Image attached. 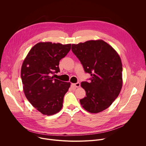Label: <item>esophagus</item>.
Segmentation results:
<instances>
[{"label":"esophagus","instance_id":"34e87169","mask_svg":"<svg viewBox=\"0 0 146 146\" xmlns=\"http://www.w3.org/2000/svg\"><path fill=\"white\" fill-rule=\"evenodd\" d=\"M75 87H76V88H78V87H79L80 86V83L79 82H76V83H75V84H73Z\"/></svg>","mask_w":146,"mask_h":146}]
</instances>
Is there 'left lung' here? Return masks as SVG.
Listing matches in <instances>:
<instances>
[{
	"instance_id": "left-lung-1",
	"label": "left lung",
	"mask_w": 146,
	"mask_h": 146,
	"mask_svg": "<svg viewBox=\"0 0 146 146\" xmlns=\"http://www.w3.org/2000/svg\"><path fill=\"white\" fill-rule=\"evenodd\" d=\"M72 50L90 73V81L81 86L86 96L80 100L82 108L92 113L108 108L118 97L122 86L121 60L115 50L102 40L72 45Z\"/></svg>"
}]
</instances>
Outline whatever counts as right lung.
<instances>
[{"instance_id":"right-lung-1","label":"right lung","mask_w":146,"mask_h":146,"mask_svg":"<svg viewBox=\"0 0 146 146\" xmlns=\"http://www.w3.org/2000/svg\"><path fill=\"white\" fill-rule=\"evenodd\" d=\"M71 44L40 42L29 51L22 65L24 92L31 105L44 115L59 112L70 82L54 78L60 72L59 60L69 52Z\"/></svg>"}]
</instances>
